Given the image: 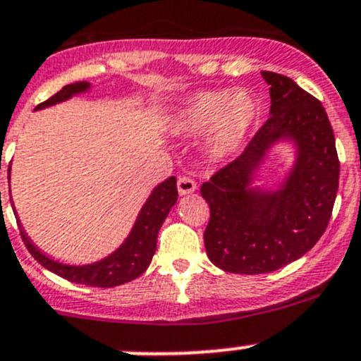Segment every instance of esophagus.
Listing matches in <instances>:
<instances>
[{
	"mask_svg": "<svg viewBox=\"0 0 361 361\" xmlns=\"http://www.w3.org/2000/svg\"><path fill=\"white\" fill-rule=\"evenodd\" d=\"M197 190V183H195L192 178L188 176H180L178 178V192L180 195H190Z\"/></svg>",
	"mask_w": 361,
	"mask_h": 361,
	"instance_id": "obj_1",
	"label": "esophagus"
}]
</instances>
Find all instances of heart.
Wrapping results in <instances>:
<instances>
[{
	"mask_svg": "<svg viewBox=\"0 0 361 361\" xmlns=\"http://www.w3.org/2000/svg\"><path fill=\"white\" fill-rule=\"evenodd\" d=\"M260 116V101L246 89L195 92L173 113L171 126L180 136L206 134V154L227 162L243 150Z\"/></svg>",
	"mask_w": 361,
	"mask_h": 361,
	"instance_id": "b5f03b06",
	"label": "heart"
}]
</instances>
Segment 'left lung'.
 Here are the masks:
<instances>
[{"label":"left lung","instance_id":"left-lung-1","mask_svg":"<svg viewBox=\"0 0 361 361\" xmlns=\"http://www.w3.org/2000/svg\"><path fill=\"white\" fill-rule=\"evenodd\" d=\"M271 94V116L248 147L209 181L204 245L225 272L265 274L300 258L318 243L332 216L338 188L336 137L325 108L292 78L262 71ZM295 147V162L276 191L252 187L276 142Z\"/></svg>","mask_w":361,"mask_h":361}]
</instances>
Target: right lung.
<instances>
[{
    "instance_id": "obj_1",
    "label": "right lung",
    "mask_w": 361,
    "mask_h": 361,
    "mask_svg": "<svg viewBox=\"0 0 361 361\" xmlns=\"http://www.w3.org/2000/svg\"><path fill=\"white\" fill-rule=\"evenodd\" d=\"M89 89V82L71 83V85L63 87L59 92L54 94V96L50 97V99H47L45 103L38 104L36 110H43V108L47 106H54V104L57 103H63V101L71 99L76 94L87 92ZM176 178L171 176L154 188L150 197L147 199V202L141 207L140 214H137L136 221H134L133 231L127 235L126 241L113 251L111 255L104 257L103 260L87 265H68L63 264V262H57L54 260V258L47 257L45 253H42V250H38L32 245L31 239L25 234L23 225H20L19 218H17V224H19L20 235H23L25 248L29 250V253H31L32 257H35V260L38 262V264H42L43 267L49 269L54 274L61 276V278L68 279V281L71 283H78V285L87 286H97V288H113V286L133 281V279H136L137 276H141L147 271L152 258H154L155 250H157V235L160 227H162L164 220H166L171 207L176 204Z\"/></svg>"
}]
</instances>
